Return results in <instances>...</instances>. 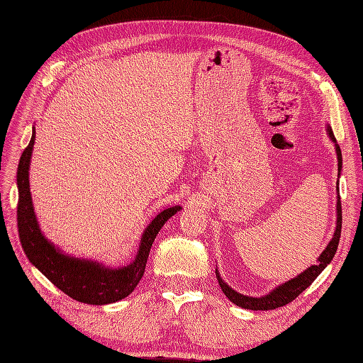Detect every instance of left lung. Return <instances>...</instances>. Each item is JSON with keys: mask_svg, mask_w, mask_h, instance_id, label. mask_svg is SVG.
<instances>
[{"mask_svg": "<svg viewBox=\"0 0 363 363\" xmlns=\"http://www.w3.org/2000/svg\"><path fill=\"white\" fill-rule=\"evenodd\" d=\"M327 133L330 136L331 141L334 143V147H336V155H337V170L340 174L342 170V152H340V147L336 141V138L333 135V130L330 125H327ZM339 185V181H337ZM336 231H334V235L331 238V240L328 242V245L325 247L323 252L320 253V256L318 257V262L315 265H311L306 268L305 272H302L301 274H297L296 277L290 279V281H286L281 285H277L276 288L270 293H267L261 297H253V296H245V294H240L236 290H233L227 282H224V279L220 277L218 268H216V279L219 282L220 290L224 291V294L228 297V299L233 302L235 305L240 306V308H245V310H261V311H267V310H276L279 306H284L286 303L293 302L297 296H299L303 290H306L313 282L314 279L318 277L323 270L325 267H327L331 261L334 255H336V250L339 247V239H340V230H342V206H340V196H339V187H337V203H336Z\"/></svg>", "mask_w": 363, "mask_h": 363, "instance_id": "8db88e82", "label": "left lung"}]
</instances>
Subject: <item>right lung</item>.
I'll return each instance as SVG.
<instances>
[{
	"instance_id": "obj_1",
	"label": "right lung",
	"mask_w": 363,
	"mask_h": 363,
	"mask_svg": "<svg viewBox=\"0 0 363 363\" xmlns=\"http://www.w3.org/2000/svg\"><path fill=\"white\" fill-rule=\"evenodd\" d=\"M35 144V127L29 145L18 164V233L24 253L33 267L58 286L72 299L89 305H107L124 299L138 286L145 272V264L156 235L173 215L181 211V206L165 208L148 222L144 228L135 259L128 265L107 267L91 259L75 257L64 253L60 247L43 235L35 215L29 169Z\"/></svg>"
}]
</instances>
